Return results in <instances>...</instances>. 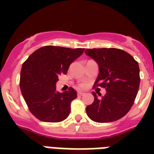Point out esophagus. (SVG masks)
Returning <instances> with one entry per match:
<instances>
[{"instance_id":"1","label":"esophagus","mask_w":154,"mask_h":154,"mask_svg":"<svg viewBox=\"0 0 154 154\" xmlns=\"http://www.w3.org/2000/svg\"><path fill=\"white\" fill-rule=\"evenodd\" d=\"M77 96H78V97H82V96H84V93L78 91V92H77Z\"/></svg>"}]
</instances>
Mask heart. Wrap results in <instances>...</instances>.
I'll return each instance as SVG.
<instances>
[{"label": "heart", "instance_id": "1", "mask_svg": "<svg viewBox=\"0 0 154 154\" xmlns=\"http://www.w3.org/2000/svg\"><path fill=\"white\" fill-rule=\"evenodd\" d=\"M79 87H80V88H84V87H86V84L81 83L80 85H79Z\"/></svg>", "mask_w": 154, "mask_h": 154}]
</instances>
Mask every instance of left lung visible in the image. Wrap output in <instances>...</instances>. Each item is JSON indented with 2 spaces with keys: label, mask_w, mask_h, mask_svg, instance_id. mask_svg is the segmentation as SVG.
Instances as JSON below:
<instances>
[{
  "label": "left lung",
  "mask_w": 154,
  "mask_h": 154,
  "mask_svg": "<svg viewBox=\"0 0 154 154\" xmlns=\"http://www.w3.org/2000/svg\"><path fill=\"white\" fill-rule=\"evenodd\" d=\"M85 54L99 67L95 84L106 90L100 98L92 93L94 101L86 108L87 116L95 122L116 121L129 112L134 102L140 82L139 63L127 52L115 48H87Z\"/></svg>",
  "instance_id": "1"
}]
</instances>
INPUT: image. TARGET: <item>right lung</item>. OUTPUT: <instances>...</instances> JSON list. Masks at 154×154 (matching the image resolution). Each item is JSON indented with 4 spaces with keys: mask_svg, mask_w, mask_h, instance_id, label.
<instances>
[{
    "mask_svg": "<svg viewBox=\"0 0 154 154\" xmlns=\"http://www.w3.org/2000/svg\"><path fill=\"white\" fill-rule=\"evenodd\" d=\"M84 48L44 46L35 51L22 65L20 87L29 110L44 122H60L69 116L77 91L69 87L58 92L56 82Z\"/></svg>",
    "mask_w": 154,
    "mask_h": 154,
    "instance_id": "1",
    "label": "right lung"
}]
</instances>
